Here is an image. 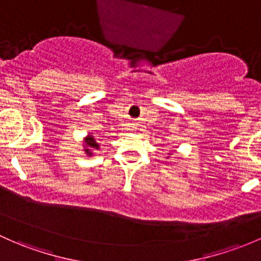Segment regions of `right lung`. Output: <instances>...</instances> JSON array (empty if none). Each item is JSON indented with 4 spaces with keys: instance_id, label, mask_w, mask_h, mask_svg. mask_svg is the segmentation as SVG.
Returning a JSON list of instances; mask_svg holds the SVG:
<instances>
[{
    "instance_id": "add662e5",
    "label": "right lung",
    "mask_w": 261,
    "mask_h": 261,
    "mask_svg": "<svg viewBox=\"0 0 261 261\" xmlns=\"http://www.w3.org/2000/svg\"><path fill=\"white\" fill-rule=\"evenodd\" d=\"M84 141H85V149L84 150L89 156L92 155V151H94V150L100 149V145H98V142H96V140L92 135H87L86 138H85Z\"/></svg>"
}]
</instances>
